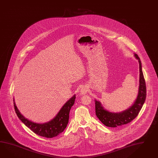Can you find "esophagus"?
Masks as SVG:
<instances>
[{
	"instance_id": "34e87169",
	"label": "esophagus",
	"mask_w": 158,
	"mask_h": 158,
	"mask_svg": "<svg viewBox=\"0 0 158 158\" xmlns=\"http://www.w3.org/2000/svg\"><path fill=\"white\" fill-rule=\"evenodd\" d=\"M88 88H86V87H83L82 89H81V90H80V92H81V94H85L86 93L88 92Z\"/></svg>"
}]
</instances>
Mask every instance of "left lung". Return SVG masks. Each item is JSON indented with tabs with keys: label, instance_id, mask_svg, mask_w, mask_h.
<instances>
[{
	"label": "left lung",
	"instance_id": "obj_1",
	"mask_svg": "<svg viewBox=\"0 0 158 158\" xmlns=\"http://www.w3.org/2000/svg\"><path fill=\"white\" fill-rule=\"evenodd\" d=\"M135 56L139 62V88L138 97L134 104L130 108L120 113H112L104 109L99 101L95 100L96 114L105 126L109 127H116L127 124L135 119L144 104L146 98V85L142 72V63L137 54Z\"/></svg>",
	"mask_w": 158,
	"mask_h": 158
}]
</instances>
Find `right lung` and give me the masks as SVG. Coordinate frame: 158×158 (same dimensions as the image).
Wrapping results in <instances>:
<instances>
[{
    "label": "right lung",
    "instance_id": "obj_1",
    "mask_svg": "<svg viewBox=\"0 0 158 158\" xmlns=\"http://www.w3.org/2000/svg\"><path fill=\"white\" fill-rule=\"evenodd\" d=\"M75 98L76 96L74 95L65 103L53 120L44 124L35 123L26 118L17 108L14 100V106L18 117L33 132L41 136L52 138L62 133L67 127L69 122V112L74 104Z\"/></svg>",
    "mask_w": 158,
    "mask_h": 158
}]
</instances>
